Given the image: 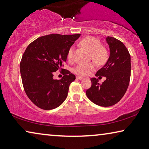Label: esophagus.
<instances>
[{
  "mask_svg": "<svg viewBox=\"0 0 149 149\" xmlns=\"http://www.w3.org/2000/svg\"><path fill=\"white\" fill-rule=\"evenodd\" d=\"M76 79H80V80H81V79H84V77H80V76H76Z\"/></svg>",
  "mask_w": 149,
  "mask_h": 149,
  "instance_id": "obj_1",
  "label": "esophagus"
}]
</instances>
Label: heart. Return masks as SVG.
I'll return each instance as SVG.
<instances>
[{"instance_id":"heart-1","label":"heart","mask_w":149,"mask_h":149,"mask_svg":"<svg viewBox=\"0 0 149 149\" xmlns=\"http://www.w3.org/2000/svg\"><path fill=\"white\" fill-rule=\"evenodd\" d=\"M81 45L91 52V57L98 64H102L108 57V53L105 48L102 47V43L96 37L89 36L81 40ZM74 47H71L68 53V58L70 61L74 59ZM96 65L94 63H79L74 69L75 74L81 76H88L95 70Z\"/></svg>"}]
</instances>
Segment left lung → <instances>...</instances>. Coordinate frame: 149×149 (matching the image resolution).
Instances as JSON below:
<instances>
[{
  "label": "left lung",
  "instance_id": "left-lung-1",
  "mask_svg": "<svg viewBox=\"0 0 149 149\" xmlns=\"http://www.w3.org/2000/svg\"><path fill=\"white\" fill-rule=\"evenodd\" d=\"M106 41L110 57L96 74V76L106 77V79L100 84L96 77L91 78L92 86L86 90L88 98L103 107L113 106L120 100L129 85L131 72L130 55L123 42L112 37H106Z\"/></svg>",
  "mask_w": 149,
  "mask_h": 149
}]
</instances>
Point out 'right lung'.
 I'll return each instance as SVG.
<instances>
[{
	"instance_id": "add662e5",
	"label": "right lung",
	"mask_w": 149,
	"mask_h": 149,
	"mask_svg": "<svg viewBox=\"0 0 149 149\" xmlns=\"http://www.w3.org/2000/svg\"><path fill=\"white\" fill-rule=\"evenodd\" d=\"M80 35H45L26 47L20 63V72L26 94L37 107L54 109L67 97L69 87L75 76L61 68L67 60L69 49ZM57 70H62L64 75L61 80L52 77Z\"/></svg>"
}]
</instances>
